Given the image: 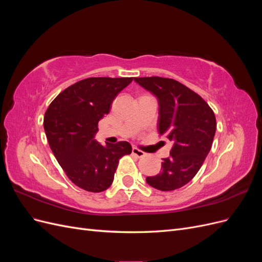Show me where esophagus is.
Returning <instances> with one entry per match:
<instances>
[{"mask_svg":"<svg viewBox=\"0 0 262 262\" xmlns=\"http://www.w3.org/2000/svg\"><path fill=\"white\" fill-rule=\"evenodd\" d=\"M132 153L136 155V156H138V157H143L144 155H145V153L143 152V150H141V149H139L138 147H133L132 148Z\"/></svg>","mask_w":262,"mask_h":262,"instance_id":"1","label":"esophagus"}]
</instances>
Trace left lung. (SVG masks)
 I'll list each match as a JSON object with an SVG mask.
<instances>
[{"instance_id":"1","label":"left lung","mask_w":262,"mask_h":262,"mask_svg":"<svg viewBox=\"0 0 262 262\" xmlns=\"http://www.w3.org/2000/svg\"><path fill=\"white\" fill-rule=\"evenodd\" d=\"M134 81L157 97L158 132L173 142L162 171L146 177V182L161 191L179 189L196 175L210 152L215 116L200 95L172 78L134 77Z\"/></svg>"}]
</instances>
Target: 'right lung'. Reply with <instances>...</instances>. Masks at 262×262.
Segmentation results:
<instances>
[{"label": "right lung", "mask_w": 262, "mask_h": 262, "mask_svg": "<svg viewBox=\"0 0 262 262\" xmlns=\"http://www.w3.org/2000/svg\"><path fill=\"white\" fill-rule=\"evenodd\" d=\"M133 77H89L69 86L49 105L43 128L58 163L74 185L90 192L112 186L119 160L131 154L125 141L101 145L98 121Z\"/></svg>", "instance_id": "add662e5"}]
</instances>
